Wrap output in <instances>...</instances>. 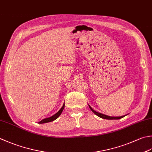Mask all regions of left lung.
Segmentation results:
<instances>
[{
	"label": "left lung",
	"mask_w": 152,
	"mask_h": 152,
	"mask_svg": "<svg viewBox=\"0 0 152 152\" xmlns=\"http://www.w3.org/2000/svg\"><path fill=\"white\" fill-rule=\"evenodd\" d=\"M89 107H90V109L92 111H93L95 114H96V115H97L98 117H99L101 118H105V119H109V120H111V119H120V118L124 117V116H121V117H109V116H107V115H103L102 113H99L98 112H96L94 110L92 109L91 107L89 105Z\"/></svg>",
	"instance_id": "left-lung-1"
}]
</instances>
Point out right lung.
<instances>
[{
    "instance_id": "1",
    "label": "right lung",
    "mask_w": 152,
    "mask_h": 152,
    "mask_svg": "<svg viewBox=\"0 0 152 152\" xmlns=\"http://www.w3.org/2000/svg\"><path fill=\"white\" fill-rule=\"evenodd\" d=\"M64 108V105H62V108L59 110V111L56 113L55 115H54L53 116H52V117H49V118H44V119H43L42 121H41L40 122H39V124H43V123H49V122H51V121H55V119H56L59 116L61 115V114L62 113V111H63V109Z\"/></svg>"
}]
</instances>
